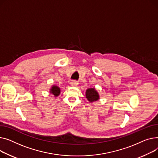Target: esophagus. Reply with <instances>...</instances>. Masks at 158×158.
<instances>
[{"label": "esophagus", "mask_w": 158, "mask_h": 158, "mask_svg": "<svg viewBox=\"0 0 158 158\" xmlns=\"http://www.w3.org/2000/svg\"><path fill=\"white\" fill-rule=\"evenodd\" d=\"M78 84V83L77 81H72L71 82V86H73V87H75V86H77Z\"/></svg>", "instance_id": "1"}]
</instances>
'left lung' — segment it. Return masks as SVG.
Masks as SVG:
<instances>
[{"instance_id":"8db88e82","label":"left lung","mask_w":158,"mask_h":158,"mask_svg":"<svg viewBox=\"0 0 158 158\" xmlns=\"http://www.w3.org/2000/svg\"><path fill=\"white\" fill-rule=\"evenodd\" d=\"M85 95L87 100L89 102L96 101L99 99V96L98 92L95 90L94 88L88 89L86 90Z\"/></svg>"}]
</instances>
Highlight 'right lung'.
<instances>
[{"label": "right lung", "mask_w": 158, "mask_h": 158, "mask_svg": "<svg viewBox=\"0 0 158 158\" xmlns=\"http://www.w3.org/2000/svg\"><path fill=\"white\" fill-rule=\"evenodd\" d=\"M50 92L51 94H52L55 97H57L60 93V89L57 85H53L52 87V88L50 89Z\"/></svg>", "instance_id": "right-lung-1"}]
</instances>
